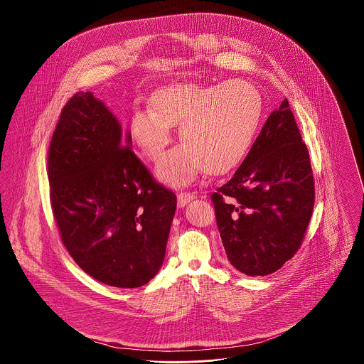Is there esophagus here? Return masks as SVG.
<instances>
[{"instance_id":"esophagus-1","label":"esophagus","mask_w":364,"mask_h":364,"mask_svg":"<svg viewBox=\"0 0 364 364\" xmlns=\"http://www.w3.org/2000/svg\"><path fill=\"white\" fill-rule=\"evenodd\" d=\"M195 195L189 192H181L178 193V208H185L191 200H193Z\"/></svg>"}]
</instances>
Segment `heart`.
Returning a JSON list of instances; mask_svg holds the SVG:
<instances>
[{"label":"heart","mask_w":364,"mask_h":364,"mask_svg":"<svg viewBox=\"0 0 364 364\" xmlns=\"http://www.w3.org/2000/svg\"><path fill=\"white\" fill-rule=\"evenodd\" d=\"M263 114L260 92L248 81L230 80L214 85L172 84L150 98V109H137L130 119V137L144 158L156 161L179 124L183 144L166 153L156 176L173 186L191 183L203 169L221 175L248 154Z\"/></svg>","instance_id":"1"}]
</instances>
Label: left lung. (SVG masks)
I'll use <instances>...</instances> for the list:
<instances>
[{"mask_svg":"<svg viewBox=\"0 0 364 364\" xmlns=\"http://www.w3.org/2000/svg\"><path fill=\"white\" fill-rule=\"evenodd\" d=\"M314 199L309 150L284 100L234 176L211 195L231 264L248 276L279 270L301 245Z\"/></svg>","mask_w":364,"mask_h":364,"instance_id":"1","label":"left lung"}]
</instances>
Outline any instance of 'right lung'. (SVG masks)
Listing matches in <instances>:
<instances>
[{
    "label": "right lung",
    "mask_w": 364,
    "mask_h": 364,
    "mask_svg": "<svg viewBox=\"0 0 364 364\" xmlns=\"http://www.w3.org/2000/svg\"><path fill=\"white\" fill-rule=\"evenodd\" d=\"M48 172L53 214L74 262L107 286L149 283L164 262L176 196L153 179L130 132L92 92L63 107Z\"/></svg>",
    "instance_id": "right-lung-1"
}]
</instances>
